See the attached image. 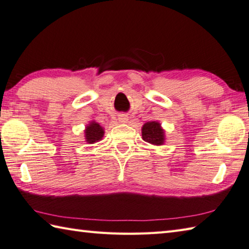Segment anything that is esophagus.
Masks as SVG:
<instances>
[{"label":"esophagus","mask_w":249,"mask_h":249,"mask_svg":"<svg viewBox=\"0 0 249 249\" xmlns=\"http://www.w3.org/2000/svg\"><path fill=\"white\" fill-rule=\"evenodd\" d=\"M128 120H129V117L126 115H119L118 121L120 124H126L128 123Z\"/></svg>","instance_id":"1"}]
</instances>
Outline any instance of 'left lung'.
Masks as SVG:
<instances>
[{"mask_svg":"<svg viewBox=\"0 0 249 249\" xmlns=\"http://www.w3.org/2000/svg\"><path fill=\"white\" fill-rule=\"evenodd\" d=\"M142 138L151 145L161 146L165 142V132L158 121H148L142 126Z\"/></svg>","mask_w":249,"mask_h":249,"instance_id":"obj_1","label":"left lung"}]
</instances>
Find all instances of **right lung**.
I'll return each instance as SVG.
<instances>
[{
	"label": "right lung",
	"instance_id": "add662e5",
	"mask_svg": "<svg viewBox=\"0 0 249 249\" xmlns=\"http://www.w3.org/2000/svg\"><path fill=\"white\" fill-rule=\"evenodd\" d=\"M104 135V129L101 126L100 124L95 123L94 120L90 121V123L86 125L85 128V140L88 144H94L95 142H99L102 140Z\"/></svg>",
	"mask_w": 249,
	"mask_h": 249
}]
</instances>
